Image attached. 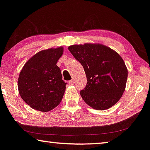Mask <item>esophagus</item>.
I'll return each mask as SVG.
<instances>
[{
    "mask_svg": "<svg viewBox=\"0 0 150 150\" xmlns=\"http://www.w3.org/2000/svg\"><path fill=\"white\" fill-rule=\"evenodd\" d=\"M74 83H75V80L74 79H71V81H69V85H73V84H74Z\"/></svg>",
    "mask_w": 150,
    "mask_h": 150,
    "instance_id": "1",
    "label": "esophagus"
}]
</instances>
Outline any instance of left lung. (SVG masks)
Instances as JSON below:
<instances>
[{"label": "left lung", "mask_w": 150, "mask_h": 150, "mask_svg": "<svg viewBox=\"0 0 150 150\" xmlns=\"http://www.w3.org/2000/svg\"><path fill=\"white\" fill-rule=\"evenodd\" d=\"M68 48L86 73L87 85L80 91L84 102L98 110L117 104L125 90L128 76L122 57L100 44H75Z\"/></svg>", "instance_id": "8db88e82"}]
</instances>
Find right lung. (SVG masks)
I'll list each match as a JSON object with an SVG mask.
<instances>
[{
    "mask_svg": "<svg viewBox=\"0 0 150 150\" xmlns=\"http://www.w3.org/2000/svg\"><path fill=\"white\" fill-rule=\"evenodd\" d=\"M63 50L61 46L40 51L26 62L19 73L20 96L34 110L50 111L61 102L66 83L57 63Z\"/></svg>",
    "mask_w": 150,
    "mask_h": 150,
    "instance_id": "obj_1",
    "label": "right lung"
}]
</instances>
